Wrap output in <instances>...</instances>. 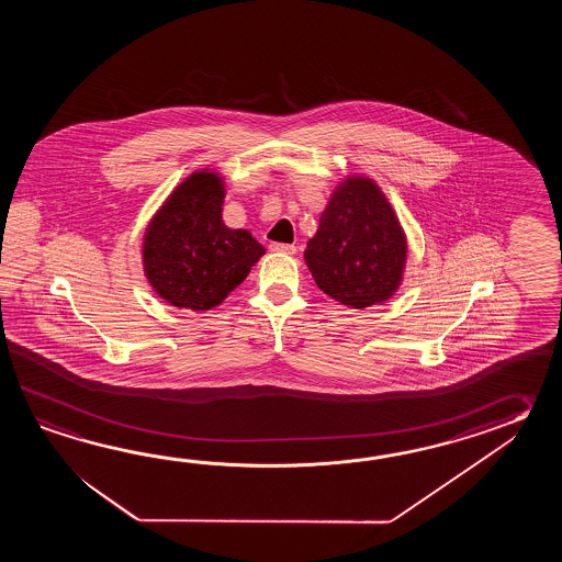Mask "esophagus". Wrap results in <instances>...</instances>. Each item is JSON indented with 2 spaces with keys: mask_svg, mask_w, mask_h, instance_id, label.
<instances>
[{
  "mask_svg": "<svg viewBox=\"0 0 562 562\" xmlns=\"http://www.w3.org/2000/svg\"><path fill=\"white\" fill-rule=\"evenodd\" d=\"M269 247H271V251L285 252V255H293V252H297V247H295V245H286V243H271Z\"/></svg>",
  "mask_w": 562,
  "mask_h": 562,
  "instance_id": "esophagus-1",
  "label": "esophagus"
}]
</instances>
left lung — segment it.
<instances>
[{
	"mask_svg": "<svg viewBox=\"0 0 562 562\" xmlns=\"http://www.w3.org/2000/svg\"><path fill=\"white\" fill-rule=\"evenodd\" d=\"M406 237L380 187L353 177L323 211L305 263L317 286L353 310L392 297L406 265Z\"/></svg>",
	"mask_w": 562,
	"mask_h": 562,
	"instance_id": "8db88e82",
	"label": "left lung"
}]
</instances>
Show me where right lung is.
<instances>
[{
	"label": "right lung",
	"mask_w": 562,
	"mask_h": 562,
	"mask_svg": "<svg viewBox=\"0 0 562 562\" xmlns=\"http://www.w3.org/2000/svg\"><path fill=\"white\" fill-rule=\"evenodd\" d=\"M223 199L225 189L216 172H194L146 228L144 273L156 293L175 307H216L265 252L249 231L223 223Z\"/></svg>",
	"instance_id": "right-lung-1"
}]
</instances>
